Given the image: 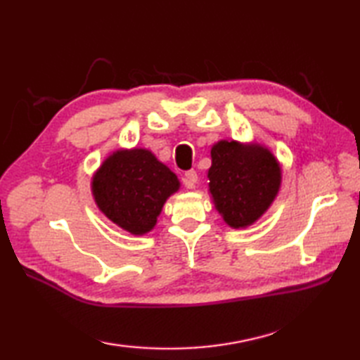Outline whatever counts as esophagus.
Returning <instances> with one entry per match:
<instances>
[{
  "label": "esophagus",
  "mask_w": 360,
  "mask_h": 360,
  "mask_svg": "<svg viewBox=\"0 0 360 360\" xmlns=\"http://www.w3.org/2000/svg\"><path fill=\"white\" fill-rule=\"evenodd\" d=\"M182 182L187 188H195L196 182H198V173L195 170H188L182 176Z\"/></svg>",
  "instance_id": "34e87169"
}]
</instances>
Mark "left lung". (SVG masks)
<instances>
[{
    "instance_id": "8db88e82",
    "label": "left lung",
    "mask_w": 360,
    "mask_h": 360,
    "mask_svg": "<svg viewBox=\"0 0 360 360\" xmlns=\"http://www.w3.org/2000/svg\"><path fill=\"white\" fill-rule=\"evenodd\" d=\"M209 193L217 212L232 229H246L262 218L278 195L281 165L258 142L218 141L210 150Z\"/></svg>"
}]
</instances>
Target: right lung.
Here are the masks:
<instances>
[{
    "instance_id": "obj_1",
    "label": "right lung",
    "mask_w": 360,
    "mask_h": 360,
    "mask_svg": "<svg viewBox=\"0 0 360 360\" xmlns=\"http://www.w3.org/2000/svg\"><path fill=\"white\" fill-rule=\"evenodd\" d=\"M181 187L170 168L147 148H119L91 179L98 210L111 223L141 236L155 229L165 201Z\"/></svg>"
}]
</instances>
